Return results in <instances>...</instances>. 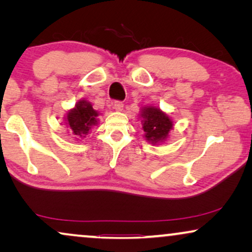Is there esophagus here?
Returning <instances> with one entry per match:
<instances>
[{"mask_svg": "<svg viewBox=\"0 0 252 252\" xmlns=\"http://www.w3.org/2000/svg\"><path fill=\"white\" fill-rule=\"evenodd\" d=\"M113 108H115L116 111H118V112L123 111V109H124V104H123V102H119V101L115 102V104H113Z\"/></svg>", "mask_w": 252, "mask_h": 252, "instance_id": "obj_1", "label": "esophagus"}]
</instances>
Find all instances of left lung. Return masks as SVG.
Segmentation results:
<instances>
[{"mask_svg":"<svg viewBox=\"0 0 252 252\" xmlns=\"http://www.w3.org/2000/svg\"><path fill=\"white\" fill-rule=\"evenodd\" d=\"M140 118L147 142L153 146L166 142L173 129V120L167 113L161 111L158 106L146 105L141 109Z\"/></svg>","mask_w":252,"mask_h":252,"instance_id":"1","label":"left lung"}]
</instances>
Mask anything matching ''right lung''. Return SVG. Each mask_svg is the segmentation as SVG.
I'll list each match as a JSON object with an SVG mask.
<instances>
[{"instance_id":"add662e5","label":"right lung","mask_w":252,"mask_h":252,"mask_svg":"<svg viewBox=\"0 0 252 252\" xmlns=\"http://www.w3.org/2000/svg\"><path fill=\"white\" fill-rule=\"evenodd\" d=\"M101 115L93 108L87 99H79L73 108L67 110L64 117V125L74 140L81 141L88 135L92 128L99 122L97 117Z\"/></svg>"}]
</instances>
